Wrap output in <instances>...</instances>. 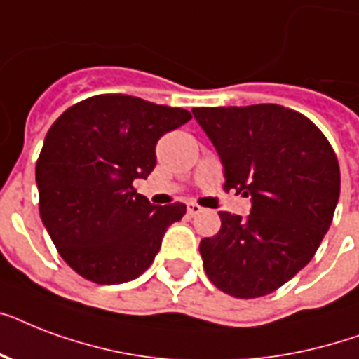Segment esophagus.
<instances>
[{
    "mask_svg": "<svg viewBox=\"0 0 359 359\" xmlns=\"http://www.w3.org/2000/svg\"><path fill=\"white\" fill-rule=\"evenodd\" d=\"M186 210H188L190 216H197L199 212H203V208L199 207L197 203H188V205H186Z\"/></svg>",
    "mask_w": 359,
    "mask_h": 359,
    "instance_id": "obj_1",
    "label": "esophagus"
}]
</instances>
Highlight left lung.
Wrapping results in <instances>:
<instances>
[{
  "instance_id": "8db88e82",
  "label": "left lung",
  "mask_w": 359,
  "mask_h": 359,
  "mask_svg": "<svg viewBox=\"0 0 359 359\" xmlns=\"http://www.w3.org/2000/svg\"><path fill=\"white\" fill-rule=\"evenodd\" d=\"M224 163V190L251 197V214L219 212L199 251L208 279L235 298L266 296L292 279L328 233L339 162L326 135L278 104L191 109Z\"/></svg>"
}]
</instances>
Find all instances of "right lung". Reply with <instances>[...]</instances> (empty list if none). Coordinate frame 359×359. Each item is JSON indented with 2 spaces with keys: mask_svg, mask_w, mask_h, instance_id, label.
I'll return each mask as SVG.
<instances>
[{
  "mask_svg": "<svg viewBox=\"0 0 359 359\" xmlns=\"http://www.w3.org/2000/svg\"><path fill=\"white\" fill-rule=\"evenodd\" d=\"M190 111L128 95H97L48 130L35 177L48 235L74 272L98 285L140 278L186 205L154 207L134 188L156 165V143Z\"/></svg>",
  "mask_w": 359,
  "mask_h": 359,
  "instance_id": "1",
  "label": "right lung"
}]
</instances>
